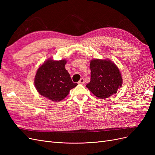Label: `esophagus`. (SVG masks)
<instances>
[{
  "instance_id": "34e87169",
  "label": "esophagus",
  "mask_w": 155,
  "mask_h": 155,
  "mask_svg": "<svg viewBox=\"0 0 155 155\" xmlns=\"http://www.w3.org/2000/svg\"><path fill=\"white\" fill-rule=\"evenodd\" d=\"M84 83H85V80H84L83 78H81L80 80H79L78 82L79 84H84Z\"/></svg>"
}]
</instances>
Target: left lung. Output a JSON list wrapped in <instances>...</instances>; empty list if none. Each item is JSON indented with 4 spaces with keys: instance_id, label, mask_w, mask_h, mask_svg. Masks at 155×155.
I'll list each match as a JSON object with an SVG mask.
<instances>
[{
    "instance_id": "8db88e82",
    "label": "left lung",
    "mask_w": 155,
    "mask_h": 155,
    "mask_svg": "<svg viewBox=\"0 0 155 155\" xmlns=\"http://www.w3.org/2000/svg\"><path fill=\"white\" fill-rule=\"evenodd\" d=\"M91 81L86 87L94 95L105 99L115 94L123 83L118 67L109 59L91 60Z\"/></svg>"
}]
</instances>
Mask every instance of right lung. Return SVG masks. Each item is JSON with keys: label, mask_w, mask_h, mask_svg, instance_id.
<instances>
[{"label": "right lung", "mask_w": 155, "mask_h": 155, "mask_svg": "<svg viewBox=\"0 0 155 155\" xmlns=\"http://www.w3.org/2000/svg\"><path fill=\"white\" fill-rule=\"evenodd\" d=\"M66 59L55 61L49 58L37 69L34 85L41 96L53 101H60L66 97L70 91L78 84L72 82L65 69Z\"/></svg>", "instance_id": "add662e5"}]
</instances>
